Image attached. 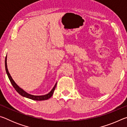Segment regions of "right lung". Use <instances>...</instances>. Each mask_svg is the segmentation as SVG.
<instances>
[{"label":"right lung","mask_w":127,"mask_h":127,"mask_svg":"<svg viewBox=\"0 0 127 127\" xmlns=\"http://www.w3.org/2000/svg\"><path fill=\"white\" fill-rule=\"evenodd\" d=\"M7 56H6L5 59V67L6 73H7V76L8 77V78H9L12 86H13L14 89L16 90V91L18 92L19 94L21 95V96H23V97H25L28 98H30V99L33 100H37V101L48 100L53 96L54 91L55 87H56V86H57V82H56V83L54 85V86L53 87L52 90H51L48 94L44 95H40V96L33 95H31L29 93H27V92H26L25 90H23L22 89H21V87H19L17 85V83L15 82L13 79L12 77H11V76H10V74L9 73V72H8V69L7 68Z\"/></svg>","instance_id":"add662e5"}]
</instances>
